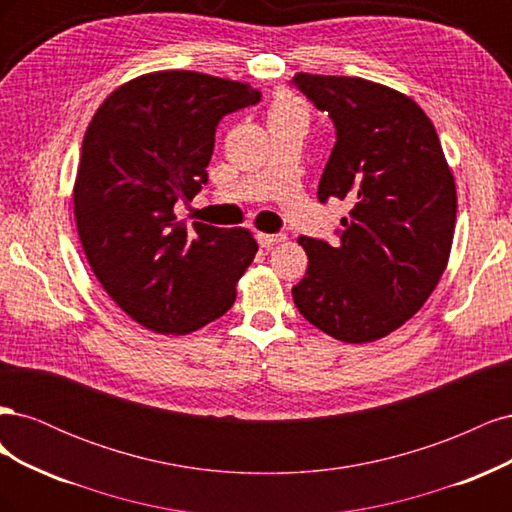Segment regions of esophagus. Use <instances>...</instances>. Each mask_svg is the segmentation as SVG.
Listing matches in <instances>:
<instances>
[{
  "mask_svg": "<svg viewBox=\"0 0 512 512\" xmlns=\"http://www.w3.org/2000/svg\"><path fill=\"white\" fill-rule=\"evenodd\" d=\"M286 241V235H282V232H275V235H265V232H260L258 235V243L262 245V247H273V245H280V243H284Z\"/></svg>",
  "mask_w": 512,
  "mask_h": 512,
  "instance_id": "34e87169",
  "label": "esophagus"
}]
</instances>
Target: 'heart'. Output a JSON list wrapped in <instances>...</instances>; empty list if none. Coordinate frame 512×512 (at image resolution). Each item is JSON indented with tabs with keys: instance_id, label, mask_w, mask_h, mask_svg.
I'll use <instances>...</instances> for the list:
<instances>
[{
	"instance_id": "obj_1",
	"label": "heart",
	"mask_w": 512,
	"mask_h": 512,
	"mask_svg": "<svg viewBox=\"0 0 512 512\" xmlns=\"http://www.w3.org/2000/svg\"><path fill=\"white\" fill-rule=\"evenodd\" d=\"M288 113H299V115H305V106L303 102L292 96V94H282L277 96L273 106H271V115H288Z\"/></svg>"
}]
</instances>
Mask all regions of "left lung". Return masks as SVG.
Returning <instances> with one entry per match:
<instances>
[{"label": "left lung", "instance_id": "left-lung-1", "mask_svg": "<svg viewBox=\"0 0 512 512\" xmlns=\"http://www.w3.org/2000/svg\"><path fill=\"white\" fill-rule=\"evenodd\" d=\"M329 113L335 147L318 200H350L339 243L301 237L309 265L294 305L327 335L374 342L412 318L451 254L457 192L436 128L414 100L356 76L294 74Z\"/></svg>", "mask_w": 512, "mask_h": 512}]
</instances>
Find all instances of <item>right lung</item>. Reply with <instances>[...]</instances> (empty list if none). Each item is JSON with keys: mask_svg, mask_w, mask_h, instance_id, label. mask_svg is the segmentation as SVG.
Returning <instances> with one entry per match:
<instances>
[{"mask_svg": "<svg viewBox=\"0 0 512 512\" xmlns=\"http://www.w3.org/2000/svg\"><path fill=\"white\" fill-rule=\"evenodd\" d=\"M260 91L218 76L166 70L108 96L83 138L74 218L98 282L123 312L164 335L224 316L256 239L245 228L179 222L175 205L207 183L222 117Z\"/></svg>", "mask_w": 512, "mask_h": 512, "instance_id": "right-lung-1", "label": "right lung"}]
</instances>
